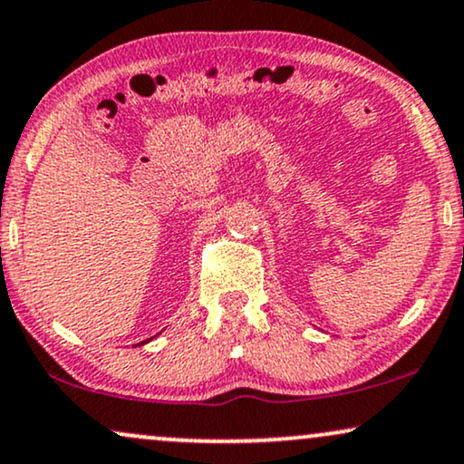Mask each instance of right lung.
<instances>
[{
    "label": "right lung",
    "mask_w": 464,
    "mask_h": 464,
    "mask_svg": "<svg viewBox=\"0 0 464 464\" xmlns=\"http://www.w3.org/2000/svg\"><path fill=\"white\" fill-rule=\"evenodd\" d=\"M150 339H152V337H150ZM141 343H144V342H141Z\"/></svg>",
    "instance_id": "obj_1"
}]
</instances>
